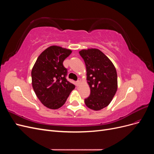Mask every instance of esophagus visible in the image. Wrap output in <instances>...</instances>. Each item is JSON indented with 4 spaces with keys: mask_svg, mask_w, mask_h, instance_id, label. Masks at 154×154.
Returning a JSON list of instances; mask_svg holds the SVG:
<instances>
[{
    "mask_svg": "<svg viewBox=\"0 0 154 154\" xmlns=\"http://www.w3.org/2000/svg\"><path fill=\"white\" fill-rule=\"evenodd\" d=\"M80 80H78V81L76 82V84H77V85H78L79 84H80Z\"/></svg>",
    "mask_w": 154,
    "mask_h": 154,
    "instance_id": "1",
    "label": "esophagus"
}]
</instances>
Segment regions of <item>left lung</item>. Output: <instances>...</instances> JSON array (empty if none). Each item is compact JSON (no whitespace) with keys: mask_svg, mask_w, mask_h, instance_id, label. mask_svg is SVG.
I'll return each instance as SVG.
<instances>
[{"mask_svg":"<svg viewBox=\"0 0 154 154\" xmlns=\"http://www.w3.org/2000/svg\"><path fill=\"white\" fill-rule=\"evenodd\" d=\"M79 53L85 63L87 80L91 89L85 103L92 110H101L110 104L117 91L116 69L110 59L99 49H83Z\"/></svg>","mask_w":154,"mask_h":154,"instance_id":"obj_1","label":"left lung"}]
</instances>
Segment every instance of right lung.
Masks as SVG:
<instances>
[{"label": "right lung", "mask_w": 154, "mask_h": 154, "mask_svg": "<svg viewBox=\"0 0 154 154\" xmlns=\"http://www.w3.org/2000/svg\"><path fill=\"white\" fill-rule=\"evenodd\" d=\"M71 53L60 46H50L40 54L32 69V88L41 103L50 109L63 105L75 88L67 80V69L63 65Z\"/></svg>", "instance_id": "1"}]
</instances>
